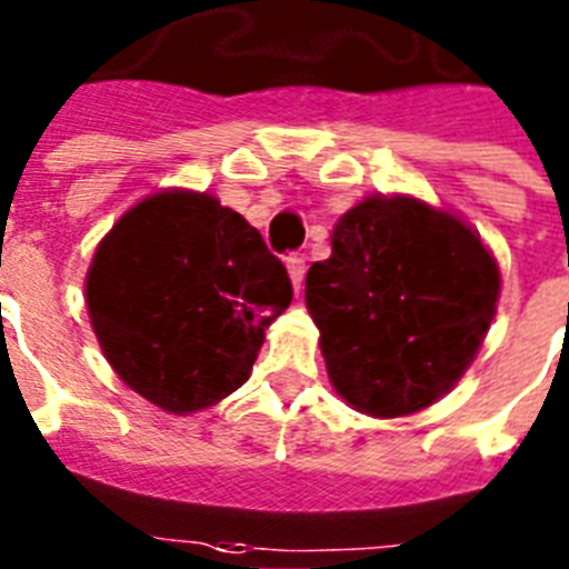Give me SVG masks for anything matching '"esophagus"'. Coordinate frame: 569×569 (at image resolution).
Returning <instances> with one entry per match:
<instances>
[{"mask_svg": "<svg viewBox=\"0 0 569 569\" xmlns=\"http://www.w3.org/2000/svg\"><path fill=\"white\" fill-rule=\"evenodd\" d=\"M288 263V272H290V281H293V288H302V279H306V258L302 256H288L284 258Z\"/></svg>", "mask_w": 569, "mask_h": 569, "instance_id": "34e87169", "label": "esophagus"}]
</instances>
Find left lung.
<instances>
[{"label":"left lung","instance_id":"obj_1","mask_svg":"<svg viewBox=\"0 0 569 569\" xmlns=\"http://www.w3.org/2000/svg\"><path fill=\"white\" fill-rule=\"evenodd\" d=\"M497 297V261L479 234L406 197L363 199L343 213L331 258L306 279L331 385L372 417L443 397L479 352Z\"/></svg>","mask_w":569,"mask_h":569}]
</instances>
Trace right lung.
Masks as SVG:
<instances>
[{
    "instance_id": "add662e5",
    "label": "right lung",
    "mask_w": 569,
    "mask_h": 569,
    "mask_svg": "<svg viewBox=\"0 0 569 569\" xmlns=\"http://www.w3.org/2000/svg\"><path fill=\"white\" fill-rule=\"evenodd\" d=\"M293 299L258 229L208 193L167 190L131 208L99 243L88 311L126 385L190 413L249 379L263 329Z\"/></svg>"
}]
</instances>
